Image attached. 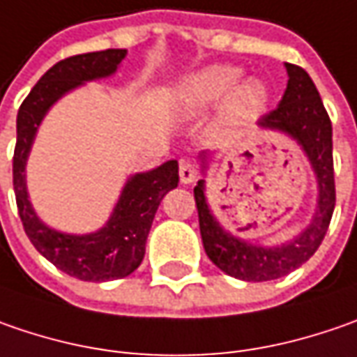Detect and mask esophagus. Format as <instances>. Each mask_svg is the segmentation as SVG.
Returning <instances> with one entry per match:
<instances>
[{"label": "esophagus", "mask_w": 357, "mask_h": 357, "mask_svg": "<svg viewBox=\"0 0 357 357\" xmlns=\"http://www.w3.org/2000/svg\"><path fill=\"white\" fill-rule=\"evenodd\" d=\"M179 179L181 183H194L197 179V169L190 162L179 163Z\"/></svg>", "instance_id": "esophagus-1"}]
</instances>
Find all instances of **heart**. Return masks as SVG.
I'll use <instances>...</instances> for the list:
<instances>
[{"mask_svg":"<svg viewBox=\"0 0 357 357\" xmlns=\"http://www.w3.org/2000/svg\"><path fill=\"white\" fill-rule=\"evenodd\" d=\"M241 77L243 70L229 63H213L188 73L172 91L174 109L181 116H202L220 103L215 132L222 135L238 132L261 116L270 100L261 79Z\"/></svg>","mask_w":357,"mask_h":357,"instance_id":"obj_1","label":"heart"}]
</instances>
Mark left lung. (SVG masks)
<instances>
[{
    "label": "left lung",
    "mask_w": 357,
    "mask_h": 357,
    "mask_svg": "<svg viewBox=\"0 0 357 357\" xmlns=\"http://www.w3.org/2000/svg\"><path fill=\"white\" fill-rule=\"evenodd\" d=\"M287 87L278 109L259 119L261 130L286 133L300 148L314 169L318 183L316 211L310 224L286 243L261 245L241 240L224 229L209 208L206 197V179L202 178L194 188L199 234L208 257L231 278L243 282H270L300 268L316 254L332 220L335 206L332 158V121L324 109L318 89L305 70L286 63ZM211 153H199V167L206 176Z\"/></svg>",
    "instance_id": "left-lung-1"
}]
</instances>
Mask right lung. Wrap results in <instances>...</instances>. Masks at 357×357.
<instances>
[{"instance_id": "add662e5", "label": "right lung", "mask_w": 357, "mask_h": 357, "mask_svg": "<svg viewBox=\"0 0 357 357\" xmlns=\"http://www.w3.org/2000/svg\"><path fill=\"white\" fill-rule=\"evenodd\" d=\"M128 50H105L57 61L25 98L17 112V142L13 151V190L20 218L29 241L57 270L84 282H107L139 268L155 211L163 195L178 188V162L128 178L105 225L91 234H66L39 220L27 194L25 165L39 126L66 93L87 82L109 77L126 59Z\"/></svg>"}]
</instances>
